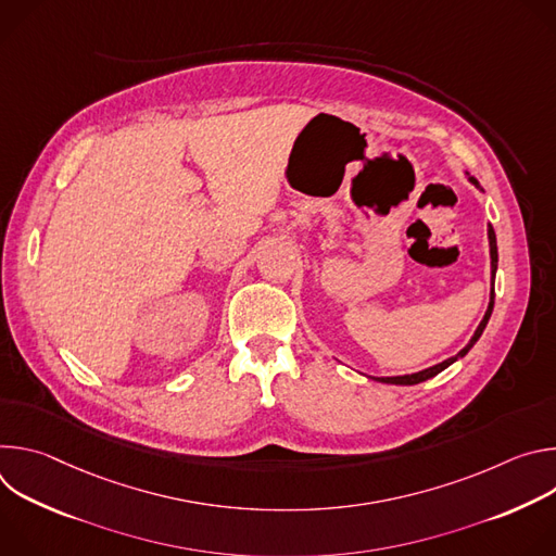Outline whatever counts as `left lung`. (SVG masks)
<instances>
[{
	"label": "left lung",
	"mask_w": 556,
	"mask_h": 556,
	"mask_svg": "<svg viewBox=\"0 0 556 556\" xmlns=\"http://www.w3.org/2000/svg\"><path fill=\"white\" fill-rule=\"evenodd\" d=\"M470 182H472V185H478V180H475V178H470ZM489 242H491V275H493V279H495V270H497V240H495V230H493V226H489ZM493 305H495V288L491 290V303H489V309H486V314H484V319H482L480 328L475 330V334H472L470 343H468L462 352H457L455 356H451V358H446V361H442V363H438V365H433V367H429V369H422V371H418V374H409V376H393V378H378V380H380V382H391V384H418V382H422V380H427V378H433L435 374H440L442 369H446L451 363H455L457 358L466 356V354H468V350H470L475 343H478V339L482 337V332H484V328H486V324H489V319H491Z\"/></svg>",
	"instance_id": "left-lung-1"
}]
</instances>
